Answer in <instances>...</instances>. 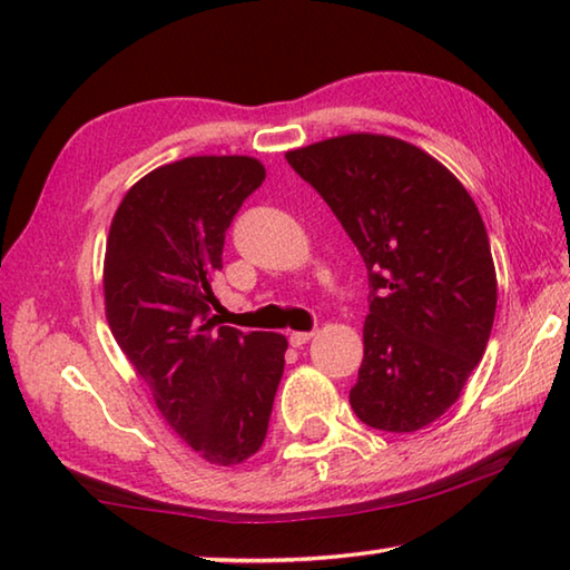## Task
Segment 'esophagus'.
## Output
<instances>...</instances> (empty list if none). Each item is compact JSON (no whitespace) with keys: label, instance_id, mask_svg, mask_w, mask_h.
Segmentation results:
<instances>
[{"label":"esophagus","instance_id":"obj_1","mask_svg":"<svg viewBox=\"0 0 570 570\" xmlns=\"http://www.w3.org/2000/svg\"><path fill=\"white\" fill-rule=\"evenodd\" d=\"M312 336H314V332H292L288 334V342H292V346H302L312 340Z\"/></svg>","mask_w":570,"mask_h":570}]
</instances>
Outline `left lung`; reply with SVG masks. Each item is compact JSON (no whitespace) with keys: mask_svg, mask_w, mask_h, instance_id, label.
<instances>
[{"mask_svg":"<svg viewBox=\"0 0 570 570\" xmlns=\"http://www.w3.org/2000/svg\"><path fill=\"white\" fill-rule=\"evenodd\" d=\"M286 160L370 272L354 414L384 432L428 428L458 402L495 320V264L475 200L430 153L390 135H336Z\"/></svg>","mask_w":570,"mask_h":570,"instance_id":"obj_1","label":"left lung"}]
</instances>
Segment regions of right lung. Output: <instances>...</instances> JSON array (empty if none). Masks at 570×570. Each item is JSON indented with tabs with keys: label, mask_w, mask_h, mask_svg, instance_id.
Returning a JSON list of instances; mask_svg holds the SVG:
<instances>
[{
	"label": "right lung",
	"mask_w": 570,
	"mask_h": 570,
	"mask_svg": "<svg viewBox=\"0 0 570 570\" xmlns=\"http://www.w3.org/2000/svg\"><path fill=\"white\" fill-rule=\"evenodd\" d=\"M266 168L248 156H190L125 193L105 248V316L173 432L210 465L264 445L286 336L220 326L210 308L224 238Z\"/></svg>",
	"instance_id": "right-lung-1"
}]
</instances>
